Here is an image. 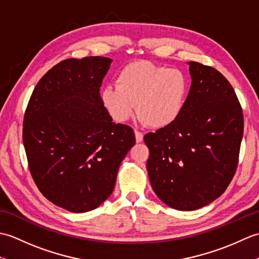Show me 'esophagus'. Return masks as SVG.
I'll use <instances>...</instances> for the list:
<instances>
[{"mask_svg": "<svg viewBox=\"0 0 259 259\" xmlns=\"http://www.w3.org/2000/svg\"><path fill=\"white\" fill-rule=\"evenodd\" d=\"M135 135H136V141L137 142H141L142 140H144V135H142V133H140V131L135 130Z\"/></svg>", "mask_w": 259, "mask_h": 259, "instance_id": "esophagus-1", "label": "esophagus"}]
</instances>
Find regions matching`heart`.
<instances>
[{
  "label": "heart",
  "instance_id": "heart-1",
  "mask_svg": "<svg viewBox=\"0 0 259 259\" xmlns=\"http://www.w3.org/2000/svg\"><path fill=\"white\" fill-rule=\"evenodd\" d=\"M188 91L189 79L181 70L138 61L120 71L115 85L103 88L100 101L117 122L129 120L137 109L148 125L164 128L179 118Z\"/></svg>",
  "mask_w": 259,
  "mask_h": 259
}]
</instances>
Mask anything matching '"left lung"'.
Segmentation results:
<instances>
[{
  "label": "left lung",
  "mask_w": 259,
  "mask_h": 259,
  "mask_svg": "<svg viewBox=\"0 0 259 259\" xmlns=\"http://www.w3.org/2000/svg\"><path fill=\"white\" fill-rule=\"evenodd\" d=\"M191 85L179 118L145 136L153 191L178 210L224 194L238 166L244 115L232 84L212 67L189 62Z\"/></svg>",
  "instance_id": "1"
}]
</instances>
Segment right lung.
Segmentation results:
<instances>
[{
    "label": "right lung",
    "instance_id": "add662e5",
    "mask_svg": "<svg viewBox=\"0 0 259 259\" xmlns=\"http://www.w3.org/2000/svg\"><path fill=\"white\" fill-rule=\"evenodd\" d=\"M111 59H67L37 82L23 120L33 180L48 200L72 212L99 207L136 144L131 126L114 123L100 101Z\"/></svg>",
    "mask_w": 259,
    "mask_h": 259
}]
</instances>
